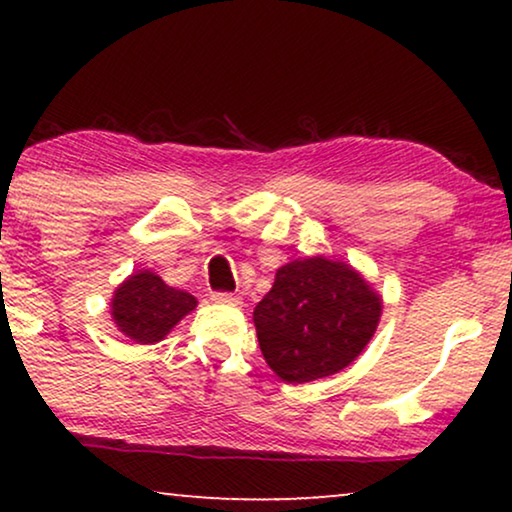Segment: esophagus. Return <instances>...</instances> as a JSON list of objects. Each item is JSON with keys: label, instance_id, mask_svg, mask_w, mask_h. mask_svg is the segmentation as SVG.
I'll list each match as a JSON object with an SVG mask.
<instances>
[{"label": "esophagus", "instance_id": "1", "mask_svg": "<svg viewBox=\"0 0 512 512\" xmlns=\"http://www.w3.org/2000/svg\"><path fill=\"white\" fill-rule=\"evenodd\" d=\"M212 300H214V303H221V305H242V298L235 296V293H228V291L212 293Z\"/></svg>", "mask_w": 512, "mask_h": 512}]
</instances>
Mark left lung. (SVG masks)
<instances>
[{
  "label": "left lung",
  "mask_w": 512,
  "mask_h": 512,
  "mask_svg": "<svg viewBox=\"0 0 512 512\" xmlns=\"http://www.w3.org/2000/svg\"><path fill=\"white\" fill-rule=\"evenodd\" d=\"M380 314L382 298L352 265L312 256L277 270L254 324L279 380L303 384L347 368L375 335Z\"/></svg>",
  "instance_id": "left-lung-1"
}]
</instances>
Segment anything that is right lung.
I'll return each instance as SVG.
<instances>
[{"mask_svg": "<svg viewBox=\"0 0 512 512\" xmlns=\"http://www.w3.org/2000/svg\"><path fill=\"white\" fill-rule=\"evenodd\" d=\"M195 305L198 300L191 293L172 289L156 272L139 270L116 289L111 298V317L118 331L130 340L153 345L195 310Z\"/></svg>", "mask_w": 512, "mask_h": 512, "instance_id": "obj_1", "label": "right lung"}]
</instances>
